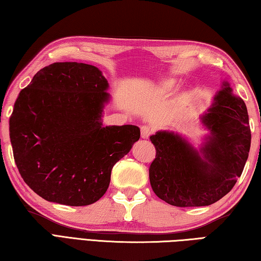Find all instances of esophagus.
Here are the masks:
<instances>
[{
    "label": "esophagus",
    "instance_id": "esophagus-1",
    "mask_svg": "<svg viewBox=\"0 0 261 261\" xmlns=\"http://www.w3.org/2000/svg\"><path fill=\"white\" fill-rule=\"evenodd\" d=\"M152 133V128L150 126H146V125H143L141 127V136L142 139H147L151 135Z\"/></svg>",
    "mask_w": 261,
    "mask_h": 261
}]
</instances>
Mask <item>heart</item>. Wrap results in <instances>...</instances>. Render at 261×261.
Returning <instances> with one entry per match:
<instances>
[{
	"instance_id": "obj_1",
	"label": "heart",
	"mask_w": 261,
	"mask_h": 261,
	"mask_svg": "<svg viewBox=\"0 0 261 261\" xmlns=\"http://www.w3.org/2000/svg\"><path fill=\"white\" fill-rule=\"evenodd\" d=\"M176 87H177V81L174 80V78H167V80H164L159 83L156 90H158L160 94L168 95L175 91Z\"/></svg>"
}]
</instances>
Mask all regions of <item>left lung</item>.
<instances>
[{
  "label": "left lung",
  "instance_id": "left-lung-1",
  "mask_svg": "<svg viewBox=\"0 0 261 261\" xmlns=\"http://www.w3.org/2000/svg\"><path fill=\"white\" fill-rule=\"evenodd\" d=\"M200 120L209 133L199 149L174 132L159 130L150 136L156 151L149 169L151 188L175 207L217 202L233 189L249 156L247 106L233 94L228 82H223Z\"/></svg>",
  "mask_w": 261,
  "mask_h": 261
}]
</instances>
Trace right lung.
Returning <instances> with one entry per match:
<instances>
[{
	"mask_svg": "<svg viewBox=\"0 0 261 261\" xmlns=\"http://www.w3.org/2000/svg\"><path fill=\"white\" fill-rule=\"evenodd\" d=\"M108 88L99 68L54 62L19 93L9 124L14 161L24 183L46 201L96 202L112 167L139 141L137 126H103Z\"/></svg>",
	"mask_w": 261,
	"mask_h": 261,
	"instance_id": "right-lung-1",
	"label": "right lung"
}]
</instances>
